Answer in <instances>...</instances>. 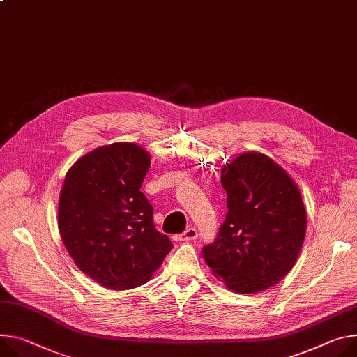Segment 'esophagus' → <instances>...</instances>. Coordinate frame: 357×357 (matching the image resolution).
I'll return each mask as SVG.
<instances>
[{
	"label": "esophagus",
	"mask_w": 357,
	"mask_h": 357,
	"mask_svg": "<svg viewBox=\"0 0 357 357\" xmlns=\"http://www.w3.org/2000/svg\"><path fill=\"white\" fill-rule=\"evenodd\" d=\"M198 238V232L195 228H189L186 229L183 234L178 235L176 236V241H185V242H189V241H195Z\"/></svg>",
	"instance_id": "34e87169"
}]
</instances>
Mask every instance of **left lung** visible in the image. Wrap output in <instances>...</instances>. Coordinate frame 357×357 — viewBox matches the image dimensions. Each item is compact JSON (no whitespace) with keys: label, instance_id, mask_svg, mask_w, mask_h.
<instances>
[{"label":"left lung","instance_id":"1","mask_svg":"<svg viewBox=\"0 0 357 357\" xmlns=\"http://www.w3.org/2000/svg\"><path fill=\"white\" fill-rule=\"evenodd\" d=\"M228 213L202 256L236 294L279 283L296 264L306 235L299 188L269 156L246 152L220 171Z\"/></svg>","mask_w":357,"mask_h":357}]
</instances>
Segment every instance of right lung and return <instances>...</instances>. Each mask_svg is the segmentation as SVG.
<instances>
[{
	"mask_svg": "<svg viewBox=\"0 0 357 357\" xmlns=\"http://www.w3.org/2000/svg\"><path fill=\"white\" fill-rule=\"evenodd\" d=\"M149 153L129 142L96 148L63 181L58 229L75 265L101 286L126 290L146 283L172 249L155 229L153 208L139 190Z\"/></svg>",
	"mask_w": 357,
	"mask_h": 357,
	"instance_id": "obj_1",
	"label": "right lung"
}]
</instances>
